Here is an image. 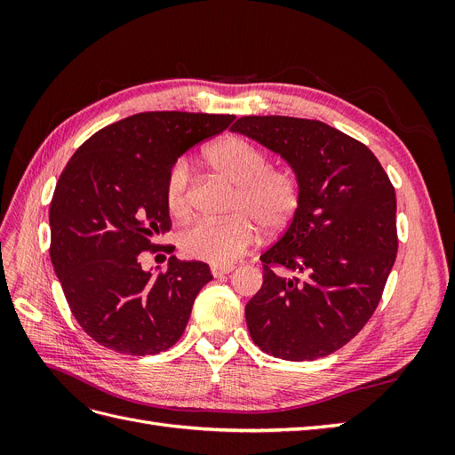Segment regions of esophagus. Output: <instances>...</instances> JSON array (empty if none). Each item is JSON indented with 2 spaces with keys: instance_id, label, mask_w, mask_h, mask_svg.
<instances>
[{
  "instance_id": "obj_1",
  "label": "esophagus",
  "mask_w": 455,
  "mask_h": 455,
  "mask_svg": "<svg viewBox=\"0 0 455 455\" xmlns=\"http://www.w3.org/2000/svg\"><path fill=\"white\" fill-rule=\"evenodd\" d=\"M233 269H235V267H233V266H224V267H212V275H214V277H224V275H228V273H231Z\"/></svg>"
}]
</instances>
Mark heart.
I'll list each match as a JSON object with an SVG mask.
<instances>
[{
  "instance_id": "heart-1",
  "label": "heart",
  "mask_w": 455,
  "mask_h": 455,
  "mask_svg": "<svg viewBox=\"0 0 455 455\" xmlns=\"http://www.w3.org/2000/svg\"><path fill=\"white\" fill-rule=\"evenodd\" d=\"M211 167L235 184L231 218H203L180 233L182 251L206 264L224 267L239 259L258 237V226L267 233L284 229L301 203L299 178L286 169H273L264 149L239 136H226L206 149ZM164 201L171 214L186 216L191 197V164L178 157L164 178Z\"/></svg>"
}]
</instances>
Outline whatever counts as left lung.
<instances>
[{
	"mask_svg": "<svg viewBox=\"0 0 455 455\" xmlns=\"http://www.w3.org/2000/svg\"><path fill=\"white\" fill-rule=\"evenodd\" d=\"M231 131L279 154L301 182L291 226L259 256L264 284L244 307L251 338L277 359H321L379 304L398 249L395 188L363 142L323 121L246 116Z\"/></svg>",
	"mask_w": 455,
	"mask_h": 455,
	"instance_id": "8db88e82",
	"label": "left lung"
}]
</instances>
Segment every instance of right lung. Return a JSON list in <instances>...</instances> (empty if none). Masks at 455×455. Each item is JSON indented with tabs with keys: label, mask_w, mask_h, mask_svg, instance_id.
<instances>
[{
	"label": "right lung",
	"mask_w": 455,
	"mask_h": 455,
	"mask_svg": "<svg viewBox=\"0 0 455 455\" xmlns=\"http://www.w3.org/2000/svg\"><path fill=\"white\" fill-rule=\"evenodd\" d=\"M233 119L136 114L94 132L68 161L49 209V252L72 315L100 346L144 356L167 351L184 334L199 291L212 279L209 266L171 256L154 275L142 269L140 254L174 249L156 243L171 229V164Z\"/></svg>",
	"instance_id": "right-lung-1"
}]
</instances>
